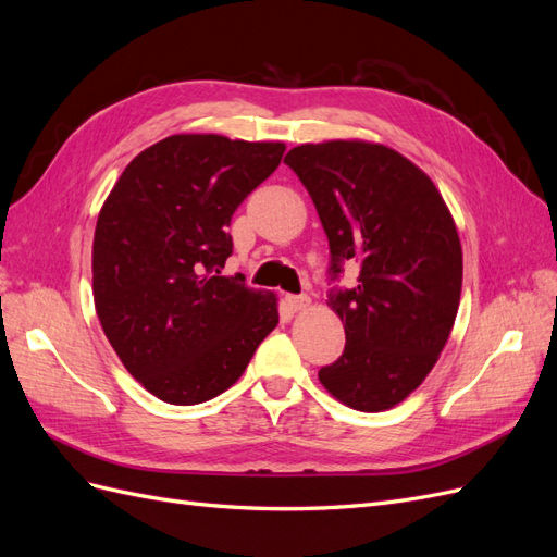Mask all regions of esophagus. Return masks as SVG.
Instances as JSON below:
<instances>
[{"mask_svg": "<svg viewBox=\"0 0 557 557\" xmlns=\"http://www.w3.org/2000/svg\"><path fill=\"white\" fill-rule=\"evenodd\" d=\"M285 301H288V307L293 311H305L311 305L309 295H285Z\"/></svg>", "mask_w": 557, "mask_h": 557, "instance_id": "obj_1", "label": "esophagus"}]
</instances>
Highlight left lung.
<instances>
[{
  "mask_svg": "<svg viewBox=\"0 0 557 557\" xmlns=\"http://www.w3.org/2000/svg\"><path fill=\"white\" fill-rule=\"evenodd\" d=\"M327 234V305L346 346L318 379L350 409H391L430 374L455 323L462 248L428 174L397 150L364 141L305 144L285 156ZM346 265L350 289L336 286Z\"/></svg>",
  "mask_w": 557,
  "mask_h": 557,
  "instance_id": "8db88e82",
  "label": "left lung"
}]
</instances>
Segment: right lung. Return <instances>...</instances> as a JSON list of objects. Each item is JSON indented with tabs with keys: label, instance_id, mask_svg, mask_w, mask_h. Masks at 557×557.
I'll list each match as a JSON object with an SVG mask.
<instances>
[{
	"label": "right lung",
	"instance_id": "1",
	"mask_svg": "<svg viewBox=\"0 0 557 557\" xmlns=\"http://www.w3.org/2000/svg\"><path fill=\"white\" fill-rule=\"evenodd\" d=\"M283 144L174 134L134 158L97 218L92 295L127 372L166 404L225 393L278 323L276 297L242 274L230 221L274 174Z\"/></svg>",
	"mask_w": 557,
	"mask_h": 557
}]
</instances>
